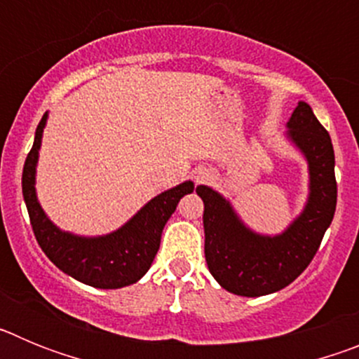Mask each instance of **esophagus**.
Here are the masks:
<instances>
[{
    "mask_svg": "<svg viewBox=\"0 0 359 359\" xmlns=\"http://www.w3.org/2000/svg\"><path fill=\"white\" fill-rule=\"evenodd\" d=\"M201 180H205V176H201Z\"/></svg>",
    "mask_w": 359,
    "mask_h": 359,
    "instance_id": "esophagus-1",
    "label": "esophagus"
}]
</instances>
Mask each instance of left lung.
I'll return each instance as SVG.
<instances>
[{
    "label": "left lung",
    "mask_w": 359,
    "mask_h": 359,
    "mask_svg": "<svg viewBox=\"0 0 359 359\" xmlns=\"http://www.w3.org/2000/svg\"><path fill=\"white\" fill-rule=\"evenodd\" d=\"M290 140L309 163V199L284 233L259 236L241 223L230 203L205 185L196 189L205 203V259L215 280L241 297L275 293L309 266L336 210L334 149L331 136L309 104L298 102L287 122Z\"/></svg>",
    "instance_id": "obj_1"
}]
</instances>
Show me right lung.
<instances>
[{
	"label": "right lung",
	"mask_w": 359,
	"mask_h": 359,
	"mask_svg": "<svg viewBox=\"0 0 359 359\" xmlns=\"http://www.w3.org/2000/svg\"><path fill=\"white\" fill-rule=\"evenodd\" d=\"M46 113L36 129V140L23 167V198L30 224L44 255L69 277L100 290H118L140 280L151 268L165 223L176 210L177 203L194 190L185 182L161 192L145 205L131 221L109 236L79 237L61 231L46 217L36 196V165L41 147Z\"/></svg>",
	"instance_id": "add662e5"
}]
</instances>
